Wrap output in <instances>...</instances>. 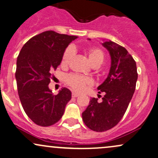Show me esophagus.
Returning a JSON list of instances; mask_svg holds the SVG:
<instances>
[{
  "instance_id": "34e87169",
  "label": "esophagus",
  "mask_w": 158,
  "mask_h": 158,
  "mask_svg": "<svg viewBox=\"0 0 158 158\" xmlns=\"http://www.w3.org/2000/svg\"><path fill=\"white\" fill-rule=\"evenodd\" d=\"M78 95H79V94L76 93V92H72V98H77Z\"/></svg>"
}]
</instances>
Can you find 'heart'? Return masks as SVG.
I'll list each match as a JSON object with an SVG mask.
<instances>
[{"mask_svg": "<svg viewBox=\"0 0 158 158\" xmlns=\"http://www.w3.org/2000/svg\"><path fill=\"white\" fill-rule=\"evenodd\" d=\"M86 54L88 55L90 63L94 66L101 65L104 60V53L100 48L92 47L86 50ZM74 55V50L72 47H68L63 53L61 58V65L63 66H68ZM66 83L68 86L73 89L76 92H83L92 83V79L88 77L77 75H69L66 77Z\"/></svg>", "mask_w": 158, "mask_h": 158, "instance_id": "1", "label": "heart"}]
</instances>
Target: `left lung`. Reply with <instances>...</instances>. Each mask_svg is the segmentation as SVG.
<instances>
[{"mask_svg":"<svg viewBox=\"0 0 158 158\" xmlns=\"http://www.w3.org/2000/svg\"><path fill=\"white\" fill-rule=\"evenodd\" d=\"M102 45L111 56L108 77L98 87L100 90L98 93L103 92L105 94L101 102L92 98L82 113L86 127L99 132L112 129L122 119L135 92L138 80L136 62L125 48L111 40L103 42Z\"/></svg>","mask_w":158,"mask_h":158,"instance_id":"8db88e82","label":"left lung"}]
</instances>
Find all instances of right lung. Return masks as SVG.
<instances>
[{"label": "right lung", "mask_w": 158, "mask_h": 158, "mask_svg": "<svg viewBox=\"0 0 158 158\" xmlns=\"http://www.w3.org/2000/svg\"><path fill=\"white\" fill-rule=\"evenodd\" d=\"M77 38L46 31L29 39L20 50L15 72L18 92L24 112L37 125L56 123L71 100L69 89L62 88L54 95L49 84L66 48Z\"/></svg>", "instance_id": "obj_1"}]
</instances>
